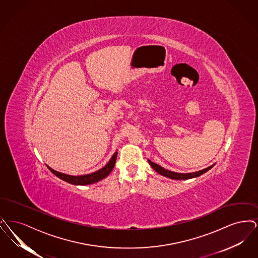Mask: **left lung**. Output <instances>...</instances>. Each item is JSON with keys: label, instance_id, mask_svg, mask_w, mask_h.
<instances>
[{"label": "left lung", "instance_id": "1", "mask_svg": "<svg viewBox=\"0 0 258 258\" xmlns=\"http://www.w3.org/2000/svg\"><path fill=\"white\" fill-rule=\"evenodd\" d=\"M148 161H149L150 165L154 168L155 171L158 172L159 174L164 176V177L170 178V179H173V180H187V179H191V178H197L198 176H200V175L204 174L205 172L210 170L215 165V163H214V164H212L211 166H209V167L205 168V169H202V170H199V171L192 172V173H177V172L167 170V169L161 167L159 164H157L155 162H152L150 160H148Z\"/></svg>", "mask_w": 258, "mask_h": 258}]
</instances>
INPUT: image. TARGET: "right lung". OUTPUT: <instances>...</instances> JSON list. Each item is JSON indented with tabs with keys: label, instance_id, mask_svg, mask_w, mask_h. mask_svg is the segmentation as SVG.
<instances>
[{
	"label": "right lung",
	"instance_id": "add662e5",
	"mask_svg": "<svg viewBox=\"0 0 258 258\" xmlns=\"http://www.w3.org/2000/svg\"><path fill=\"white\" fill-rule=\"evenodd\" d=\"M117 152L114 153V155L112 156L110 160L106 163V165H104L102 168H100L99 170L86 175H79V176H74V175H68L64 173L56 171L54 169H52L51 167H48L50 171L52 172L54 175H56L58 178H60L62 181L70 183L72 184H76V185H85V184H95L98 181L104 179L105 177H107L110 172L113 170L116 159H117Z\"/></svg>",
	"mask_w": 258,
	"mask_h": 258
}]
</instances>
